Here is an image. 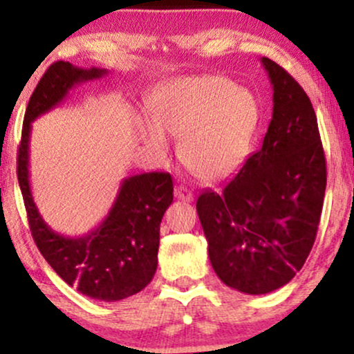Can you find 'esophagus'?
<instances>
[{
	"label": "esophagus",
	"instance_id": "1",
	"mask_svg": "<svg viewBox=\"0 0 354 354\" xmlns=\"http://www.w3.org/2000/svg\"><path fill=\"white\" fill-rule=\"evenodd\" d=\"M174 196H176L180 201H186V203L193 201L194 198L193 193H191L188 188H185V186H178V188H174Z\"/></svg>",
	"mask_w": 354,
	"mask_h": 354
}]
</instances>
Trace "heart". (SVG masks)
Listing matches in <instances>:
<instances>
[{"label":"heart","instance_id":"b5f03b06","mask_svg":"<svg viewBox=\"0 0 354 354\" xmlns=\"http://www.w3.org/2000/svg\"><path fill=\"white\" fill-rule=\"evenodd\" d=\"M153 123L141 136L156 156L168 154L169 135L180 143L186 169L200 181L228 178L245 163L259 121L253 93L223 76H193L165 84L151 100Z\"/></svg>","mask_w":354,"mask_h":354}]
</instances>
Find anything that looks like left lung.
I'll list each match as a JSON object with an SVG mask.
<instances>
[{"label":"left lung","mask_w":354,"mask_h":354,"mask_svg":"<svg viewBox=\"0 0 354 354\" xmlns=\"http://www.w3.org/2000/svg\"><path fill=\"white\" fill-rule=\"evenodd\" d=\"M273 84V118L261 149L223 193L196 201L214 273L226 286L266 295L301 270L318 231L326 160L304 89L274 61L261 58Z\"/></svg>","instance_id":"1"}]
</instances>
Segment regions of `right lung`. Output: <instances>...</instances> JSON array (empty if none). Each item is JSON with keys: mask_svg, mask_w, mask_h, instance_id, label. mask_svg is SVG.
Listing matches in <instances>:
<instances>
[{"mask_svg": "<svg viewBox=\"0 0 354 354\" xmlns=\"http://www.w3.org/2000/svg\"><path fill=\"white\" fill-rule=\"evenodd\" d=\"M104 75L106 70H84L68 61H56L48 68L24 113L18 183L36 246L59 278L89 298L120 301L140 293L156 273L160 225L173 203L169 173L153 171L124 178L106 218L80 238L55 233L44 223L30 186L31 123L58 106L76 84Z\"/></svg>", "mask_w": 354, "mask_h": 354, "instance_id": "1", "label": "right lung"}]
</instances>
